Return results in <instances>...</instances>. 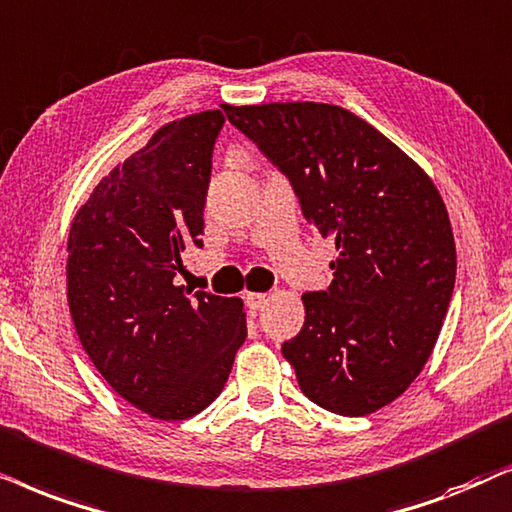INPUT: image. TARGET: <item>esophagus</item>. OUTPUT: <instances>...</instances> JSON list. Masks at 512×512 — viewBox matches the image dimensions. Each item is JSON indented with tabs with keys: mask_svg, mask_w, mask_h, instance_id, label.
<instances>
[{
	"mask_svg": "<svg viewBox=\"0 0 512 512\" xmlns=\"http://www.w3.org/2000/svg\"><path fill=\"white\" fill-rule=\"evenodd\" d=\"M245 304H248L250 311H260L267 304V295H262V292H248L245 295Z\"/></svg>",
	"mask_w": 512,
	"mask_h": 512,
	"instance_id": "1",
	"label": "esophagus"
}]
</instances>
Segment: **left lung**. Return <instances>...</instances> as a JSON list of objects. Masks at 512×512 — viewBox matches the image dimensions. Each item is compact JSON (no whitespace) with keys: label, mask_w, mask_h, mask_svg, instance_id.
Masks as SVG:
<instances>
[{"label":"left lung","mask_w":512,"mask_h":512,"mask_svg":"<svg viewBox=\"0 0 512 512\" xmlns=\"http://www.w3.org/2000/svg\"><path fill=\"white\" fill-rule=\"evenodd\" d=\"M288 177L302 213L339 250L330 288L306 292L281 351L311 403L365 417L417 379L456 278L452 224L424 170L349 109L325 102L224 105Z\"/></svg>","instance_id":"left-lung-1"}]
</instances>
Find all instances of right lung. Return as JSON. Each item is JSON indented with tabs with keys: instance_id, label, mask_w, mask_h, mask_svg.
Masks as SVG:
<instances>
[{
	"instance_id": "right-lung-1",
	"label": "right lung",
	"mask_w": 512,
	"mask_h": 512,
	"mask_svg": "<svg viewBox=\"0 0 512 512\" xmlns=\"http://www.w3.org/2000/svg\"><path fill=\"white\" fill-rule=\"evenodd\" d=\"M220 109L159 128L100 185L67 238V302L109 386L161 421L194 417L227 384L245 342L243 302L175 285L201 248Z\"/></svg>"
}]
</instances>
